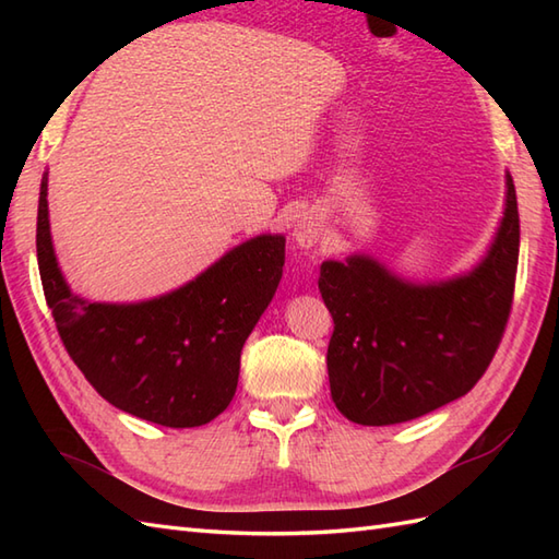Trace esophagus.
<instances>
[{
    "instance_id": "obj_1",
    "label": "esophagus",
    "mask_w": 559,
    "mask_h": 559,
    "mask_svg": "<svg viewBox=\"0 0 559 559\" xmlns=\"http://www.w3.org/2000/svg\"><path fill=\"white\" fill-rule=\"evenodd\" d=\"M324 233V225H322V218H319L317 211H307L300 216V221L295 223L293 228V240L298 242L300 247L310 249L319 242V237H322Z\"/></svg>"
}]
</instances>
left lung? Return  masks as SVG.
<instances>
[{
  "label": "left lung",
  "instance_id": "left-lung-1",
  "mask_svg": "<svg viewBox=\"0 0 559 559\" xmlns=\"http://www.w3.org/2000/svg\"><path fill=\"white\" fill-rule=\"evenodd\" d=\"M519 264V209L507 173L504 213L476 266L408 281L370 254L329 259L319 293L334 317L331 399L358 425L420 418L476 386L500 346Z\"/></svg>",
  "mask_w": 559,
  "mask_h": 559
}]
</instances>
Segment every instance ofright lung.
<instances>
[{
  "label": "right lung",
  "mask_w": 559,
  "mask_h": 559,
  "mask_svg": "<svg viewBox=\"0 0 559 559\" xmlns=\"http://www.w3.org/2000/svg\"><path fill=\"white\" fill-rule=\"evenodd\" d=\"M35 247L59 336L105 401L163 427H199L228 408L245 341L283 276L286 237L257 235L158 298L91 302L57 264L45 173Z\"/></svg>",
  "instance_id": "1"
}]
</instances>
